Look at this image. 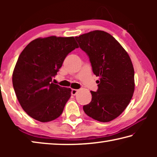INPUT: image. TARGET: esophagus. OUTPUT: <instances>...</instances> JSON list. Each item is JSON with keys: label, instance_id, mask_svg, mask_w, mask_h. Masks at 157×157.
Here are the masks:
<instances>
[{"label": "esophagus", "instance_id": "obj_1", "mask_svg": "<svg viewBox=\"0 0 157 157\" xmlns=\"http://www.w3.org/2000/svg\"><path fill=\"white\" fill-rule=\"evenodd\" d=\"M78 92V90L73 89L71 90V95H75Z\"/></svg>", "mask_w": 157, "mask_h": 157}]
</instances>
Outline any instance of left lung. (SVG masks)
<instances>
[{
  "mask_svg": "<svg viewBox=\"0 0 157 157\" xmlns=\"http://www.w3.org/2000/svg\"><path fill=\"white\" fill-rule=\"evenodd\" d=\"M86 53L97 80L98 89L91 91L92 99L83 109L94 120L107 123L123 112L134 91V70L123 46L110 34L94 30L75 36Z\"/></svg>",
  "mask_w": 157,
  "mask_h": 157,
  "instance_id": "8db88e82",
  "label": "left lung"
}]
</instances>
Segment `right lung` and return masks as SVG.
<instances>
[{"label": "right lung", "instance_id": "obj_1", "mask_svg": "<svg viewBox=\"0 0 157 157\" xmlns=\"http://www.w3.org/2000/svg\"><path fill=\"white\" fill-rule=\"evenodd\" d=\"M78 45L73 36H51L32 41L18 57L12 83L21 107L28 116L46 123L62 113L71 89L52 82L68 53Z\"/></svg>", "mask_w": 157, "mask_h": 157}]
</instances>
